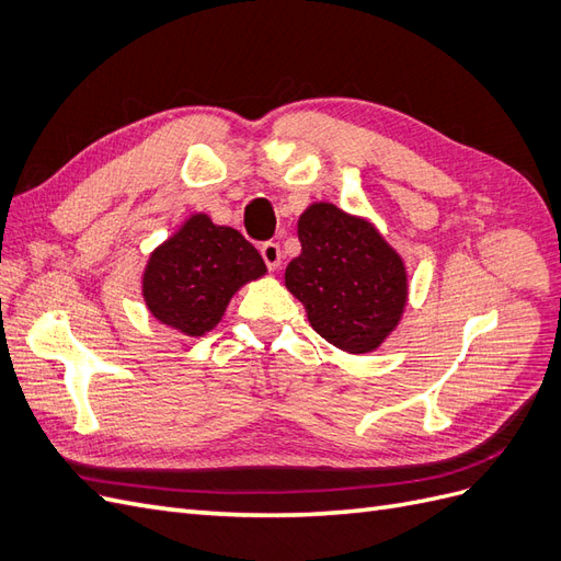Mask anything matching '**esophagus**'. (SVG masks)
<instances>
[{"label":"esophagus","mask_w":561,"mask_h":561,"mask_svg":"<svg viewBox=\"0 0 561 561\" xmlns=\"http://www.w3.org/2000/svg\"><path fill=\"white\" fill-rule=\"evenodd\" d=\"M260 252H262V260L266 262V266H268L271 271L280 266L283 252H280V245H278V243H264V245L260 248Z\"/></svg>","instance_id":"obj_1"}]
</instances>
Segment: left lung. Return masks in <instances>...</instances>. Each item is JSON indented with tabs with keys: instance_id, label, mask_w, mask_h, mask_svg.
Here are the masks:
<instances>
[{
	"instance_id": "1",
	"label": "left lung",
	"mask_w": 561,
	"mask_h": 561,
	"mask_svg": "<svg viewBox=\"0 0 561 561\" xmlns=\"http://www.w3.org/2000/svg\"><path fill=\"white\" fill-rule=\"evenodd\" d=\"M301 254L285 287L307 309L311 328L351 355L377 351L400 325L410 278L400 252L365 217L316 201L299 215Z\"/></svg>"
}]
</instances>
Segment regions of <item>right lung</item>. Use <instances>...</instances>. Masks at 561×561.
<instances>
[{
  "label": "right lung",
  "mask_w": 561,
  "mask_h": 561,
  "mask_svg": "<svg viewBox=\"0 0 561 561\" xmlns=\"http://www.w3.org/2000/svg\"><path fill=\"white\" fill-rule=\"evenodd\" d=\"M266 276V264L241 231L194 213L151 250L142 271L149 313L184 336L208 334L243 285Z\"/></svg>",
  "instance_id": "right-lung-1"
}]
</instances>
